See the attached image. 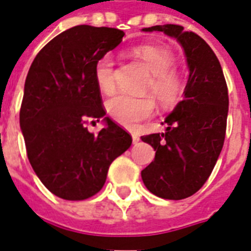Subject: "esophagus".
I'll return each instance as SVG.
<instances>
[{"mask_svg": "<svg viewBox=\"0 0 251 251\" xmlns=\"http://www.w3.org/2000/svg\"><path fill=\"white\" fill-rule=\"evenodd\" d=\"M131 138H133V144H137V142L140 141V137L137 136V134H133V136H131Z\"/></svg>", "mask_w": 251, "mask_h": 251, "instance_id": "1", "label": "esophagus"}]
</instances>
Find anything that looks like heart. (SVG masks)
<instances>
[{
	"mask_svg": "<svg viewBox=\"0 0 251 251\" xmlns=\"http://www.w3.org/2000/svg\"><path fill=\"white\" fill-rule=\"evenodd\" d=\"M152 74V80L148 84V91L152 93L158 103L171 107L179 102L184 93V83L174 72L175 59L172 53L154 46H141L133 50ZM95 82L100 91L109 94L115 88L114 57L106 53L98 59L94 68ZM107 113L118 124L127 127L136 126L140 121L147 120L154 111V100L151 97H131L127 94H115L106 102Z\"/></svg>",
	"mask_w": 251,
	"mask_h": 251,
	"instance_id": "1",
	"label": "heart"
}]
</instances>
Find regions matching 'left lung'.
Masks as SVG:
<instances>
[{"label":"left lung","mask_w":251,"mask_h":251,"mask_svg":"<svg viewBox=\"0 0 251 251\" xmlns=\"http://www.w3.org/2000/svg\"><path fill=\"white\" fill-rule=\"evenodd\" d=\"M164 32L184 50L189 76L184 99L165 118V133L141 137L156 156L141 172L144 184L158 198L185 199L210 177L226 136L228 93L221 63L200 36L174 24L144 28Z\"/></svg>","instance_id":"8db88e82"}]
</instances>
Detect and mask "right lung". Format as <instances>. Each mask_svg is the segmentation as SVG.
Instances as JSON below:
<instances>
[{"label": "right lung", "mask_w": 251, "mask_h": 251, "mask_svg": "<svg viewBox=\"0 0 251 251\" xmlns=\"http://www.w3.org/2000/svg\"><path fill=\"white\" fill-rule=\"evenodd\" d=\"M125 33L77 25L41 50L30 66L20 110L26 154L41 183L66 200H84L103 187L110 164L131 145L130 134L104 117L94 68ZM104 118L98 135L88 120Z\"/></svg>", "instance_id": "right-lung-1"}]
</instances>
